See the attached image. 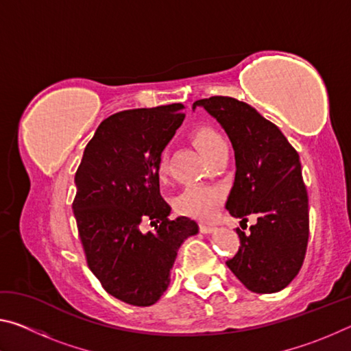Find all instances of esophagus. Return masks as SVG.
Here are the masks:
<instances>
[{
	"label": "esophagus",
	"instance_id": "obj_1",
	"mask_svg": "<svg viewBox=\"0 0 351 351\" xmlns=\"http://www.w3.org/2000/svg\"><path fill=\"white\" fill-rule=\"evenodd\" d=\"M199 230L203 234H210L215 230V226L210 224V223H199Z\"/></svg>",
	"mask_w": 351,
	"mask_h": 351
}]
</instances>
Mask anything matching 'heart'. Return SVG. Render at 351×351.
<instances>
[{"label": "heart", "mask_w": 351, "mask_h": 351, "mask_svg": "<svg viewBox=\"0 0 351 351\" xmlns=\"http://www.w3.org/2000/svg\"><path fill=\"white\" fill-rule=\"evenodd\" d=\"M193 142L207 161L213 159V156L226 147L223 136L210 127H199L195 130ZM159 173H161V176L167 173V158H165V154H162L161 162H159ZM223 190L217 186H189L178 195L175 206L176 210L182 215L207 219L215 213L218 206L223 203Z\"/></svg>", "instance_id": "heart-1"}]
</instances>
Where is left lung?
I'll return each mask as SVG.
<instances>
[{"label":"left lung","mask_w":351,"mask_h":351,"mask_svg":"<svg viewBox=\"0 0 351 351\" xmlns=\"http://www.w3.org/2000/svg\"><path fill=\"white\" fill-rule=\"evenodd\" d=\"M219 122L235 152V181L226 209L235 218L257 223L249 232L237 229L240 246L228 268L257 294L287 288L304 265L310 215L299 153L277 125L251 105L213 96L193 104Z\"/></svg>","instance_id":"obj_1"}]
</instances>
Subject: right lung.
<instances>
[{
  "label": "right lung",
  "instance_id": "1",
  "mask_svg": "<svg viewBox=\"0 0 351 351\" xmlns=\"http://www.w3.org/2000/svg\"><path fill=\"white\" fill-rule=\"evenodd\" d=\"M184 105L116 112L100 123L75 171L73 203L88 268L106 293L134 306L156 304L178 249L198 224L170 219L159 192L161 153L184 121ZM155 226L148 233L143 226Z\"/></svg>",
  "mask_w": 351,
  "mask_h": 351
}]
</instances>
